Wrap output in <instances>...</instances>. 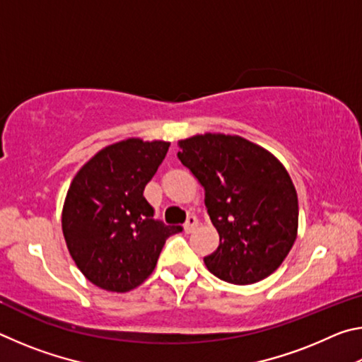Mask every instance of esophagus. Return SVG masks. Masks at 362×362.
I'll return each instance as SVG.
<instances>
[{"label": "esophagus", "instance_id": "1", "mask_svg": "<svg viewBox=\"0 0 362 362\" xmlns=\"http://www.w3.org/2000/svg\"><path fill=\"white\" fill-rule=\"evenodd\" d=\"M196 226H198V218L194 216H188L185 225H183V228H185V233H192Z\"/></svg>", "mask_w": 362, "mask_h": 362}]
</instances>
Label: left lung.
Listing matches in <instances>:
<instances>
[{
	"instance_id": "1",
	"label": "left lung",
	"mask_w": 362,
	"mask_h": 362,
	"mask_svg": "<svg viewBox=\"0 0 362 362\" xmlns=\"http://www.w3.org/2000/svg\"><path fill=\"white\" fill-rule=\"evenodd\" d=\"M177 156L204 187L218 247L207 269L231 284L265 279L297 238L298 199L286 168L272 153L240 136L204 134L180 140Z\"/></svg>"
}]
</instances>
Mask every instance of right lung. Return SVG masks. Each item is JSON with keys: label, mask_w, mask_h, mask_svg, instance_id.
I'll return each mask as SVG.
<instances>
[{"label": "right lung", "mask_w": 362, "mask_h": 362, "mask_svg": "<svg viewBox=\"0 0 362 362\" xmlns=\"http://www.w3.org/2000/svg\"><path fill=\"white\" fill-rule=\"evenodd\" d=\"M169 145L140 139L108 145L71 182L62 211L65 243L76 267L100 289H136L155 269L168 238L182 231L155 220L144 196Z\"/></svg>", "instance_id": "right-lung-1"}]
</instances>
